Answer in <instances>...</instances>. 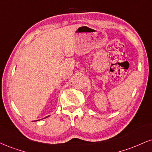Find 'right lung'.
Segmentation results:
<instances>
[{"instance_id": "right-lung-1", "label": "right lung", "mask_w": 152, "mask_h": 152, "mask_svg": "<svg viewBox=\"0 0 152 152\" xmlns=\"http://www.w3.org/2000/svg\"><path fill=\"white\" fill-rule=\"evenodd\" d=\"M47 117H48V116H47ZM47 117H46V118H47Z\"/></svg>"}]
</instances>
